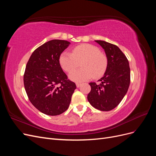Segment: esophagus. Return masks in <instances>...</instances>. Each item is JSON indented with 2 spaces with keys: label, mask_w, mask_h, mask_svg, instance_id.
<instances>
[{
  "label": "esophagus",
  "mask_w": 156,
  "mask_h": 156,
  "mask_svg": "<svg viewBox=\"0 0 156 156\" xmlns=\"http://www.w3.org/2000/svg\"><path fill=\"white\" fill-rule=\"evenodd\" d=\"M81 83H76V86H77V88H79V87H81Z\"/></svg>",
  "instance_id": "obj_1"
}]
</instances>
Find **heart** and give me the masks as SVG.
<instances>
[{"instance_id":"1","label":"heart","mask_w":156,"mask_h":156,"mask_svg":"<svg viewBox=\"0 0 156 156\" xmlns=\"http://www.w3.org/2000/svg\"><path fill=\"white\" fill-rule=\"evenodd\" d=\"M81 62L82 68L73 71L69 75V79L75 82H83L93 77H100L107 66L106 55L98 47L89 44L75 47L72 53L64 51L59 57L61 67L68 73L76 69Z\"/></svg>"}]
</instances>
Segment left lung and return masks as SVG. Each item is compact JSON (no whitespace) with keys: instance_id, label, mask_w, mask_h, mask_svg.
I'll use <instances>...</instances> for the list:
<instances>
[{"instance_id":"left-lung-1","label":"left lung","mask_w":156,"mask_h":156,"mask_svg":"<svg viewBox=\"0 0 156 156\" xmlns=\"http://www.w3.org/2000/svg\"><path fill=\"white\" fill-rule=\"evenodd\" d=\"M104 49L107 58L106 72L100 83H90L87 99L91 105L102 111L115 108L126 94L130 84L128 60L119 47L105 41L95 40Z\"/></svg>"}]
</instances>
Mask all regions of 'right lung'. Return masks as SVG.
I'll use <instances>...</instances> for the list:
<instances>
[{
  "instance_id": "right-lung-1",
  "label": "right lung",
  "mask_w": 156,
  "mask_h": 156,
  "mask_svg": "<svg viewBox=\"0 0 156 156\" xmlns=\"http://www.w3.org/2000/svg\"><path fill=\"white\" fill-rule=\"evenodd\" d=\"M53 40L34 50L26 66L23 81L30 101L37 110L49 116L66 111L76 88L61 68L59 57L69 45Z\"/></svg>"
}]
</instances>
